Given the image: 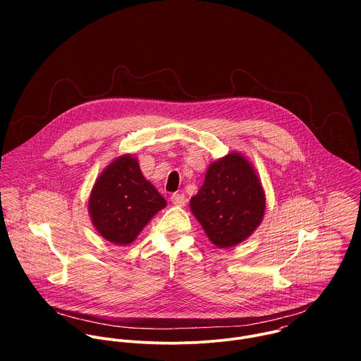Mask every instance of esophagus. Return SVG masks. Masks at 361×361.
I'll return each instance as SVG.
<instances>
[{
  "mask_svg": "<svg viewBox=\"0 0 361 361\" xmlns=\"http://www.w3.org/2000/svg\"><path fill=\"white\" fill-rule=\"evenodd\" d=\"M170 200H171V202H173L174 205H184V202H185V195H184V194H180V192H174V194L170 197Z\"/></svg>",
  "mask_w": 361,
  "mask_h": 361,
  "instance_id": "esophagus-1",
  "label": "esophagus"
}]
</instances>
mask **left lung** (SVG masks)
Returning a JSON list of instances; mask_svg holds the SVG:
<instances>
[{
    "label": "left lung",
    "mask_w": 361,
    "mask_h": 361,
    "mask_svg": "<svg viewBox=\"0 0 361 361\" xmlns=\"http://www.w3.org/2000/svg\"><path fill=\"white\" fill-rule=\"evenodd\" d=\"M190 210L217 248L245 241L263 221L266 194L254 166L233 151L212 163Z\"/></svg>",
    "instance_id": "1"
}]
</instances>
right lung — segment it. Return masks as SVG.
<instances>
[{
	"instance_id": "add662e5",
	"label": "right lung",
	"mask_w": 361,
	"mask_h": 361,
	"mask_svg": "<svg viewBox=\"0 0 361 361\" xmlns=\"http://www.w3.org/2000/svg\"><path fill=\"white\" fill-rule=\"evenodd\" d=\"M166 205L164 197L142 176L138 160L123 154L97 177L88 214L102 238L128 245Z\"/></svg>"
}]
</instances>
